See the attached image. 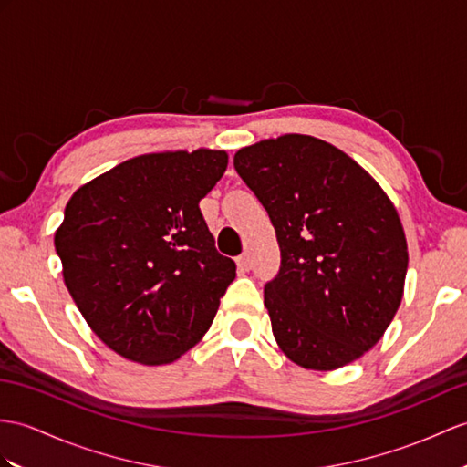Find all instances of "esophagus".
Here are the masks:
<instances>
[{
	"label": "esophagus",
	"mask_w": 467,
	"mask_h": 467,
	"mask_svg": "<svg viewBox=\"0 0 467 467\" xmlns=\"http://www.w3.org/2000/svg\"><path fill=\"white\" fill-rule=\"evenodd\" d=\"M235 264H237V267H240V271H249V269H252V257L244 254V255L235 259Z\"/></svg>",
	"instance_id": "esophagus-1"
}]
</instances>
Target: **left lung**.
I'll return each mask as SVG.
<instances>
[{"mask_svg": "<svg viewBox=\"0 0 467 467\" xmlns=\"http://www.w3.org/2000/svg\"><path fill=\"white\" fill-rule=\"evenodd\" d=\"M234 166L264 203L281 249L265 285L271 331L306 370H337L382 338L402 303L408 245L390 198L337 146L283 134Z\"/></svg>", "mask_w": 467, "mask_h": 467, "instance_id": "obj_1", "label": "left lung"}]
</instances>
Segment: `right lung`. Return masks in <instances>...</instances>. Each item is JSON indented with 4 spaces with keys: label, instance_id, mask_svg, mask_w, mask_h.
Listing matches in <instances>:
<instances>
[{
    "label": "right lung",
    "instance_id": "1",
    "mask_svg": "<svg viewBox=\"0 0 467 467\" xmlns=\"http://www.w3.org/2000/svg\"><path fill=\"white\" fill-rule=\"evenodd\" d=\"M225 168L227 152L212 148L140 154L67 202L55 232L63 281L117 355L170 365L206 335L235 279L200 212Z\"/></svg>",
    "mask_w": 467,
    "mask_h": 467
}]
</instances>
